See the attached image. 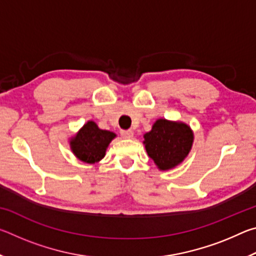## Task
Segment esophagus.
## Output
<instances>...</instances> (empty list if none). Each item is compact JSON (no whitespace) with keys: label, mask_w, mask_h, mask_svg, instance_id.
I'll return each mask as SVG.
<instances>
[{"label":"esophagus","mask_w":256,"mask_h":256,"mask_svg":"<svg viewBox=\"0 0 256 256\" xmlns=\"http://www.w3.org/2000/svg\"><path fill=\"white\" fill-rule=\"evenodd\" d=\"M120 136L123 138H133V131H131V130H122L120 131Z\"/></svg>","instance_id":"34e87169"}]
</instances>
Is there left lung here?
<instances>
[{"mask_svg": "<svg viewBox=\"0 0 256 256\" xmlns=\"http://www.w3.org/2000/svg\"><path fill=\"white\" fill-rule=\"evenodd\" d=\"M146 150L159 170L174 168L188 154L193 144V132L184 123L158 120L152 130L144 134Z\"/></svg>", "mask_w": 256, "mask_h": 256, "instance_id": "8db88e82", "label": "left lung"}]
</instances>
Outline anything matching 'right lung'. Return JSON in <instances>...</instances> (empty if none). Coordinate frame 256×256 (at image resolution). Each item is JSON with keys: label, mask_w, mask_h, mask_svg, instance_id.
<instances>
[{"label": "right lung", "mask_w": 256, "mask_h": 256, "mask_svg": "<svg viewBox=\"0 0 256 256\" xmlns=\"http://www.w3.org/2000/svg\"><path fill=\"white\" fill-rule=\"evenodd\" d=\"M115 136L112 132L99 128L92 120L84 124L72 138L71 149L81 162L94 164L104 158L108 144Z\"/></svg>", "instance_id": "add662e5"}]
</instances>
